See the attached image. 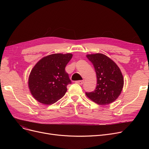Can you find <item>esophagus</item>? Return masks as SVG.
I'll list each match as a JSON object with an SVG mask.
<instances>
[{
	"label": "esophagus",
	"mask_w": 149,
	"mask_h": 149,
	"mask_svg": "<svg viewBox=\"0 0 149 149\" xmlns=\"http://www.w3.org/2000/svg\"><path fill=\"white\" fill-rule=\"evenodd\" d=\"M75 83H77V84H79L81 85V84H83V83H84V81H83V80H79V81H75Z\"/></svg>",
	"instance_id": "1"
}]
</instances>
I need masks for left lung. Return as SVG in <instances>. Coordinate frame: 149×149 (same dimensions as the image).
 <instances>
[{"mask_svg": "<svg viewBox=\"0 0 149 149\" xmlns=\"http://www.w3.org/2000/svg\"><path fill=\"white\" fill-rule=\"evenodd\" d=\"M86 57L95 68L97 85L95 91L86 92V95L100 105L112 103L121 94L124 86L121 70L113 60L103 54H88Z\"/></svg>", "mask_w": 149, "mask_h": 149, "instance_id": "1", "label": "left lung"}]
</instances>
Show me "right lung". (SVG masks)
Wrapping results in <instances>:
<instances>
[{"label": "right lung", "instance_id": "right-lung-1", "mask_svg": "<svg viewBox=\"0 0 149 149\" xmlns=\"http://www.w3.org/2000/svg\"><path fill=\"white\" fill-rule=\"evenodd\" d=\"M72 54H53L39 60L30 72L28 87L33 97L43 104H52L65 95L71 83L65 67Z\"/></svg>", "mask_w": 149, "mask_h": 149}]
</instances>
